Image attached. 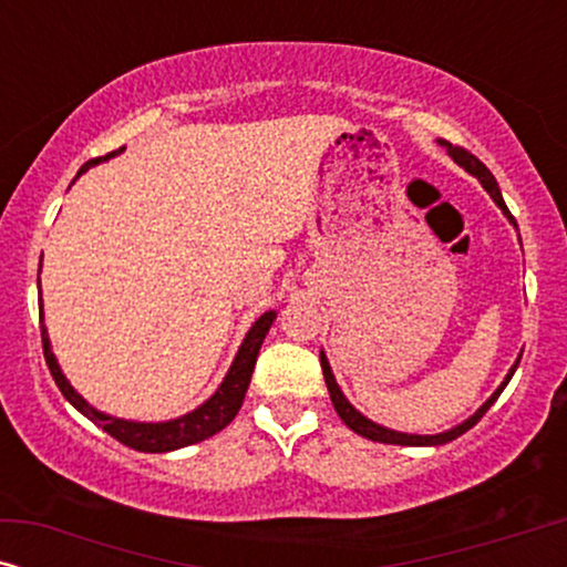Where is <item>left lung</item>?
I'll return each instance as SVG.
<instances>
[{
	"label": "left lung",
	"instance_id": "8db88e82",
	"mask_svg": "<svg viewBox=\"0 0 567 567\" xmlns=\"http://www.w3.org/2000/svg\"><path fill=\"white\" fill-rule=\"evenodd\" d=\"M441 144L446 146V154L456 162V165L464 167L470 175H475L477 181L483 183V188H485L487 193H491V198L495 200V204H498L501 212L506 214V219L516 227V219H514V216H511L506 200H503L501 188H498V183H495V177H493L491 169H487V167L483 165V162H480V159L475 157V154L467 152V150H462V146H454V144H449V142H441ZM518 361H522V355H518L514 367H511V371L506 374V379H503V382H501L498 390H495V392L491 394V398H487L485 405L480 408L475 415H470L467 421L460 423V425H454V429H449V431H444V433H436V436H417V433H400V431L384 429V425H379V423H374V421H369L367 415H361L359 410H355V408L351 405V402L346 400V394L340 392L336 377H332V369H330V363H328V355H324V353L320 351V363H322L324 384H328L330 400H332V405H336V413L340 415V421H343V423L348 425V429L355 431V433H359V436H363V439L382 441V444H398V446H441V444H449V441L460 439L462 433H467V431L472 429V425H475V423L480 421V417H483V415L487 413V410H491L493 402L501 398V392L506 390V384L511 382V377H514Z\"/></svg>",
	"mask_w": 567,
	"mask_h": 567
}]
</instances>
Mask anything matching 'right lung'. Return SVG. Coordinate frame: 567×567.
I'll list each match as a JSON object with an SVG mask.
<instances>
[{
	"label": "right lung",
	"instance_id": "right-lung-1",
	"mask_svg": "<svg viewBox=\"0 0 567 567\" xmlns=\"http://www.w3.org/2000/svg\"><path fill=\"white\" fill-rule=\"evenodd\" d=\"M123 150H126V146H121L118 152L105 154V157L90 159L87 165H82L80 175L87 173L92 165H97V162L115 157V154H121ZM38 284H41V278H38ZM41 317H43V305H41ZM274 320H276L274 309L266 315H260L258 320H255L252 328L247 330L243 346H239L235 361H231L227 377H224V382L219 384V390H216L212 398L204 402V405L190 410L188 415H181V417H175V421H165V423L123 421V417L100 413V410L92 408L90 402L66 382V377L61 374V367H59L56 355H53V351H51V340H49V332H45V328H41V338H43V355H45V363H49V369H51L53 382H56L61 394H64V398L72 402V405L80 410L84 417H90L92 423H97L100 429L111 433L113 439H118L121 444L136 449V452L162 454V452H175V449L198 444V441L214 436V433L227 429V425L235 421L239 408H243L247 386H250L252 369H255V361H258L260 346H262V340H266Z\"/></svg>",
	"mask_w": 567,
	"mask_h": 567
}]
</instances>
